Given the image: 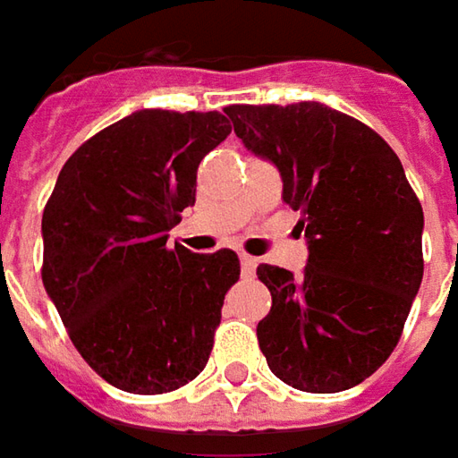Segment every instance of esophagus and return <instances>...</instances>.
<instances>
[{
  "label": "esophagus",
  "mask_w": 458,
  "mask_h": 458,
  "mask_svg": "<svg viewBox=\"0 0 458 458\" xmlns=\"http://www.w3.org/2000/svg\"><path fill=\"white\" fill-rule=\"evenodd\" d=\"M239 262H242V275H254V269H257V259L254 257H250V254H242L239 257Z\"/></svg>",
  "instance_id": "esophagus-1"
}]
</instances>
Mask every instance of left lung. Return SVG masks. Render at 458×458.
<instances>
[{"instance_id": "left-lung-1", "label": "left lung", "mask_w": 458, "mask_h": 458, "mask_svg": "<svg viewBox=\"0 0 458 458\" xmlns=\"http://www.w3.org/2000/svg\"><path fill=\"white\" fill-rule=\"evenodd\" d=\"M234 133L277 165L308 267H257L272 310L257 325L269 370L308 394L363 383L401 340L423 277V208L394 148L322 106H229Z\"/></svg>"}]
</instances>
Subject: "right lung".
<instances>
[{
  "label": "right lung",
  "mask_w": 458,
  "mask_h": 458,
  "mask_svg": "<svg viewBox=\"0 0 458 458\" xmlns=\"http://www.w3.org/2000/svg\"><path fill=\"white\" fill-rule=\"evenodd\" d=\"M229 133L216 110H138L85 140L52 189L45 290L85 363L121 391H176L214 348L239 257L165 242L196 201L201 158Z\"/></svg>",
  "instance_id": "add662e5"
}]
</instances>
